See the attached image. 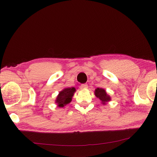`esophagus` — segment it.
I'll return each mask as SVG.
<instances>
[{"instance_id":"obj_1","label":"esophagus","mask_w":157,"mask_h":157,"mask_svg":"<svg viewBox=\"0 0 157 157\" xmlns=\"http://www.w3.org/2000/svg\"><path fill=\"white\" fill-rule=\"evenodd\" d=\"M80 87L82 89H87L88 88V86L87 84H83L81 85Z\"/></svg>"}]
</instances>
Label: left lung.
I'll return each mask as SVG.
<instances>
[{"label": "left lung", "mask_w": 157, "mask_h": 157, "mask_svg": "<svg viewBox=\"0 0 157 157\" xmlns=\"http://www.w3.org/2000/svg\"><path fill=\"white\" fill-rule=\"evenodd\" d=\"M95 95L96 97L101 100L103 104H105L106 102L109 101L111 100L110 96L106 94V91L102 88H96L95 90Z\"/></svg>", "instance_id": "8db88e82"}]
</instances>
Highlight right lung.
I'll list each match as a JSON object with an SVG mask.
<instances>
[{
	"mask_svg": "<svg viewBox=\"0 0 157 157\" xmlns=\"http://www.w3.org/2000/svg\"><path fill=\"white\" fill-rule=\"evenodd\" d=\"M75 91V88H68L60 92L56 100V102L57 103L59 107H63L64 105H66L71 101L73 93Z\"/></svg>",
	"mask_w": 157,
	"mask_h": 157,
	"instance_id": "1",
	"label": "right lung"
}]
</instances>
